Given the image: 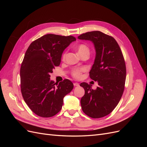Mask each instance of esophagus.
<instances>
[{"instance_id":"obj_1","label":"esophagus","mask_w":147,"mask_h":147,"mask_svg":"<svg viewBox=\"0 0 147 147\" xmlns=\"http://www.w3.org/2000/svg\"><path fill=\"white\" fill-rule=\"evenodd\" d=\"M74 85L75 86H79V83H74Z\"/></svg>"}]
</instances>
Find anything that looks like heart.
I'll return each mask as SVG.
<instances>
[{
    "mask_svg": "<svg viewBox=\"0 0 147 147\" xmlns=\"http://www.w3.org/2000/svg\"><path fill=\"white\" fill-rule=\"evenodd\" d=\"M77 52H78L79 55H80L82 54V53H85V52L89 53V48H88V46L84 45V44H80V45H79L77 47ZM65 54L63 55L64 58L65 57ZM83 70L82 69H78L74 70L72 72L73 76L76 78H80L81 76V74H82Z\"/></svg>",
    "mask_w": 147,
    "mask_h": 147,
    "instance_id": "1",
    "label": "heart"
}]
</instances>
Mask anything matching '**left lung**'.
<instances>
[{
  "instance_id": "1",
  "label": "left lung",
  "mask_w": 147,
  "mask_h": 147,
  "mask_svg": "<svg viewBox=\"0 0 147 147\" xmlns=\"http://www.w3.org/2000/svg\"><path fill=\"white\" fill-rule=\"evenodd\" d=\"M78 38L94 45L96 56L90 77L99 85L93 90L91 84H80L85 91L80 100L82 110L92 118L105 117L116 107L124 91L126 69L122 52L114 38L100 31L83 34Z\"/></svg>"
}]
</instances>
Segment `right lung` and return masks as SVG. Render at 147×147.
Segmentation results:
<instances>
[{
  "instance_id": "right-lung-1",
  "label": "right lung",
  "mask_w": 147,
  "mask_h": 147,
  "mask_svg": "<svg viewBox=\"0 0 147 147\" xmlns=\"http://www.w3.org/2000/svg\"><path fill=\"white\" fill-rule=\"evenodd\" d=\"M75 40L73 36L47 34L31 43L25 53L20 69L21 91L26 103L39 117L57 114L64 97L72 90L69 80L55 83L50 74L59 65L65 49Z\"/></svg>"
}]
</instances>
